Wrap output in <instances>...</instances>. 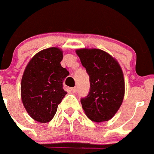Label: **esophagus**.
Segmentation results:
<instances>
[{
    "label": "esophagus",
    "mask_w": 154,
    "mask_h": 154,
    "mask_svg": "<svg viewBox=\"0 0 154 154\" xmlns=\"http://www.w3.org/2000/svg\"><path fill=\"white\" fill-rule=\"evenodd\" d=\"M77 87L72 88H71V91H73V92H76V91H77Z\"/></svg>",
    "instance_id": "esophagus-1"
}]
</instances>
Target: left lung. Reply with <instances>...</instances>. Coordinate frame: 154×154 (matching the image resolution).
I'll list each match as a JSON object with an SVG mask.
<instances>
[{
    "instance_id": "left-lung-1",
    "label": "left lung",
    "mask_w": 154,
    "mask_h": 154,
    "mask_svg": "<svg viewBox=\"0 0 154 154\" xmlns=\"http://www.w3.org/2000/svg\"><path fill=\"white\" fill-rule=\"evenodd\" d=\"M89 76L90 90L81 99L82 108L95 122L109 121L122 104L125 81L121 66L116 59L100 49L76 51Z\"/></svg>"
}]
</instances>
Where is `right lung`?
<instances>
[{"label": "right lung", "mask_w": 154, "mask_h": 154, "mask_svg": "<svg viewBox=\"0 0 154 154\" xmlns=\"http://www.w3.org/2000/svg\"><path fill=\"white\" fill-rule=\"evenodd\" d=\"M63 51L49 48L36 54L26 67L21 82V96L27 113L41 123L54 117L66 91L63 81L69 71L61 66Z\"/></svg>", "instance_id": "right-lung-1"}]
</instances>
